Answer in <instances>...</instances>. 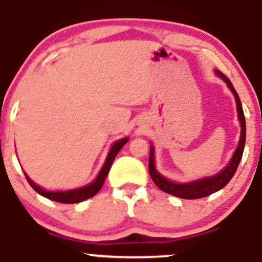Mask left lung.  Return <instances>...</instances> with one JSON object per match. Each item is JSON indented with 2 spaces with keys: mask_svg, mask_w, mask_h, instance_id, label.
<instances>
[{
  "mask_svg": "<svg viewBox=\"0 0 262 262\" xmlns=\"http://www.w3.org/2000/svg\"><path fill=\"white\" fill-rule=\"evenodd\" d=\"M215 74L221 77L224 82H227L228 87L230 89V91L234 93V97L236 101V110H237V117H239L240 125H242V133H240V140L237 144V148L234 151L233 158L229 164L224 167L221 172L217 173L214 176L206 177V179L197 180V181L188 182V183H176L170 181V180L165 179L164 176H161L158 172V170L155 169V161H154V146L150 145V155H149V173L151 180L154 183L158 186L161 191L166 192V193L172 194V196L183 198V200H197V198H203L209 196V194L214 193V192L219 191L225 186L228 185V182L230 181L231 177L234 176L235 171L239 166V162L243 158V152H244V146H245V135H246V127H245V117L244 112H243V106L242 102H240L239 96L234 89V86L231 85L230 80L221 71H215Z\"/></svg>",
  "mask_w": 262,
  "mask_h": 262,
  "instance_id": "1",
  "label": "left lung"
}]
</instances>
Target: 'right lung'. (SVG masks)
Returning <instances> with one entry per match:
<instances>
[{"mask_svg": "<svg viewBox=\"0 0 262 262\" xmlns=\"http://www.w3.org/2000/svg\"><path fill=\"white\" fill-rule=\"evenodd\" d=\"M127 141H128V138H123V139L116 141V143L113 144V146L111 148L110 152H108L106 161H104V165L102 166L100 173H98V176L96 177L95 181L90 183V185L83 186V187L81 188H75V189H70V191H62V192H52V191H47V189L39 187L38 185H35V183L33 182L28 176H27V173H25L26 179L29 185L32 186V188L45 198H49V200L55 201V202H60V203L71 204V203L82 202V201L89 200V198L95 196V194L102 188L104 180H106L108 172H110L111 166H112L114 158H116L117 154H118L119 150L123 148V145L127 144Z\"/></svg>", "mask_w": 262, "mask_h": 262, "instance_id": "add662e5", "label": "right lung"}]
</instances>
